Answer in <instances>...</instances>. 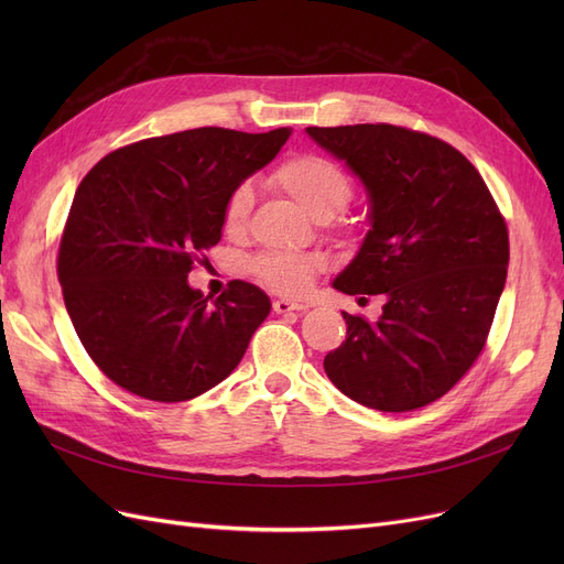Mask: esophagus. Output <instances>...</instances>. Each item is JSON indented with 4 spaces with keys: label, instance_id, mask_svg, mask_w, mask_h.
I'll return each mask as SVG.
<instances>
[{
    "label": "esophagus",
    "instance_id": "34e87169",
    "mask_svg": "<svg viewBox=\"0 0 564 564\" xmlns=\"http://www.w3.org/2000/svg\"><path fill=\"white\" fill-rule=\"evenodd\" d=\"M308 308H311L308 303L292 301V299H278V301H272V311H275L278 315H284V313H303V311H308Z\"/></svg>",
    "mask_w": 564,
    "mask_h": 564
}]
</instances>
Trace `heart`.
I'll list each match as a JSON object with an SVG mask.
<instances>
[{
	"mask_svg": "<svg viewBox=\"0 0 564 564\" xmlns=\"http://www.w3.org/2000/svg\"><path fill=\"white\" fill-rule=\"evenodd\" d=\"M270 181L315 220L334 218L352 197V178L338 164L322 155H315V152H303V155L289 158L272 172ZM251 204V187L247 183L237 185L230 193L224 212V226L228 232H240L247 226ZM317 270V259L303 253L270 251L261 253L253 261L256 278L284 294L305 292Z\"/></svg>",
	"mask_w": 564,
	"mask_h": 564,
	"instance_id": "1",
	"label": "heart"
}]
</instances>
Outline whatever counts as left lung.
I'll use <instances>...</instances> for the list:
<instances>
[{"label":"left lung","instance_id":"left-lung-1","mask_svg":"<svg viewBox=\"0 0 564 564\" xmlns=\"http://www.w3.org/2000/svg\"><path fill=\"white\" fill-rule=\"evenodd\" d=\"M360 178L369 224L332 282L383 294L379 322L348 315L324 357L329 381L379 412H412L445 395L482 352L508 272L506 220L477 169L449 143L392 124L308 127Z\"/></svg>","mask_w":564,"mask_h":564}]
</instances>
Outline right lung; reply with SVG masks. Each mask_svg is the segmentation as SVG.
Returning a JSON list of instances; mask_svg holds the SVG:
<instances>
[{
  "mask_svg": "<svg viewBox=\"0 0 564 564\" xmlns=\"http://www.w3.org/2000/svg\"><path fill=\"white\" fill-rule=\"evenodd\" d=\"M289 135L286 127L155 135L84 176L61 237L58 280L84 350L119 388L185 402L240 365L270 299L235 280L209 305L187 272L218 245L230 193Z\"/></svg>",
  "mask_w": 564,
  "mask_h": 564,
  "instance_id": "right-lung-1",
  "label": "right lung"
}]
</instances>
